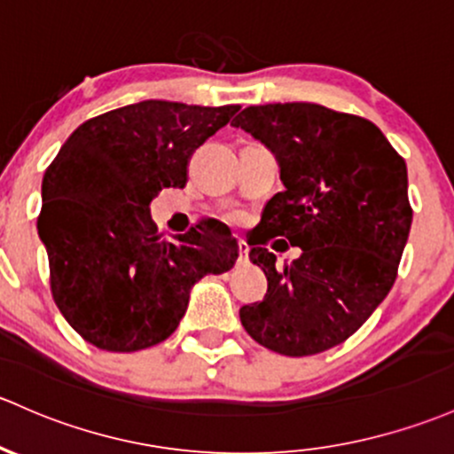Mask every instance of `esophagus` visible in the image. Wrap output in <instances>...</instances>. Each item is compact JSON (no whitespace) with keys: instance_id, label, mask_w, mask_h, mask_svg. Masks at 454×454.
Wrapping results in <instances>:
<instances>
[{"instance_id":"1","label":"esophagus","mask_w":454,"mask_h":454,"mask_svg":"<svg viewBox=\"0 0 454 454\" xmlns=\"http://www.w3.org/2000/svg\"><path fill=\"white\" fill-rule=\"evenodd\" d=\"M238 255H240V262L248 260V245H247V242H238Z\"/></svg>"}]
</instances>
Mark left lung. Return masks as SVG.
Here are the masks:
<instances>
[{"instance_id":"8db88e82","label":"left lung","mask_w":454,"mask_h":454,"mask_svg":"<svg viewBox=\"0 0 454 454\" xmlns=\"http://www.w3.org/2000/svg\"><path fill=\"white\" fill-rule=\"evenodd\" d=\"M231 125L277 155L286 186L248 240L268 290L242 307V326L287 357L333 348L396 281L413 218L407 164L368 119L318 104L251 106ZM277 235L301 247L299 261L274 264L265 245Z\"/></svg>"}]
</instances>
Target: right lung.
<instances>
[{
  "label": "right lung",
  "mask_w": 454,
  "mask_h": 454,
  "mask_svg": "<svg viewBox=\"0 0 454 454\" xmlns=\"http://www.w3.org/2000/svg\"><path fill=\"white\" fill-rule=\"evenodd\" d=\"M238 110L147 99L89 119L58 151L36 227L53 301L89 344L134 353L164 342L190 287L236 264L238 245L221 223L164 240L149 203L162 188L186 186L194 149Z\"/></svg>",
  "instance_id": "1"
}]
</instances>
